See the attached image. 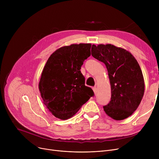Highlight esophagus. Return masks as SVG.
I'll return each mask as SVG.
<instances>
[{
	"mask_svg": "<svg viewBox=\"0 0 159 159\" xmlns=\"http://www.w3.org/2000/svg\"><path fill=\"white\" fill-rule=\"evenodd\" d=\"M93 91H94V93H95V95H96V94H97V88H96V87H94V88H93Z\"/></svg>",
	"mask_w": 159,
	"mask_h": 159,
	"instance_id": "1",
	"label": "esophagus"
}]
</instances>
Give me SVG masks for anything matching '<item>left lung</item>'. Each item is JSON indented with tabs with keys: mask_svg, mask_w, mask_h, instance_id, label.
<instances>
[{
	"mask_svg": "<svg viewBox=\"0 0 159 159\" xmlns=\"http://www.w3.org/2000/svg\"><path fill=\"white\" fill-rule=\"evenodd\" d=\"M91 55L104 62L109 77L111 97L103 106L106 115L115 120L129 117L143 99L145 85L143 72L133 55L113 44H93Z\"/></svg>",
	"mask_w": 159,
	"mask_h": 159,
	"instance_id": "1",
	"label": "left lung"
}]
</instances>
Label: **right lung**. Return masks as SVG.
<instances>
[{
	"instance_id": "obj_1",
	"label": "right lung",
	"mask_w": 159,
	"mask_h": 159,
	"mask_svg": "<svg viewBox=\"0 0 159 159\" xmlns=\"http://www.w3.org/2000/svg\"><path fill=\"white\" fill-rule=\"evenodd\" d=\"M91 44H73L57 49L48 59L39 82L43 103L55 117L68 119L94 93L85 86L80 71L91 55Z\"/></svg>"
}]
</instances>
